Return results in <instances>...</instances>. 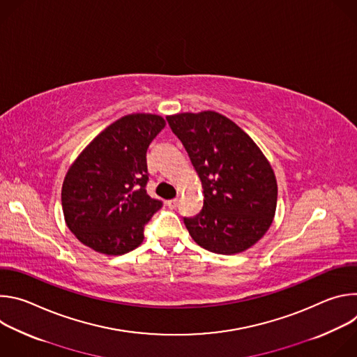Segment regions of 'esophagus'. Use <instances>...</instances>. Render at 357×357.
Here are the masks:
<instances>
[{"instance_id":"1","label":"esophagus","mask_w":357,"mask_h":357,"mask_svg":"<svg viewBox=\"0 0 357 357\" xmlns=\"http://www.w3.org/2000/svg\"><path fill=\"white\" fill-rule=\"evenodd\" d=\"M165 203H167V206H168L169 209H175V208L178 206V199H169V200H167Z\"/></svg>"}]
</instances>
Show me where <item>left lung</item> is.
<instances>
[{
    "instance_id": "obj_1",
    "label": "left lung",
    "mask_w": 357,
    "mask_h": 357,
    "mask_svg": "<svg viewBox=\"0 0 357 357\" xmlns=\"http://www.w3.org/2000/svg\"><path fill=\"white\" fill-rule=\"evenodd\" d=\"M203 188V208L183 218L192 238L216 254H236L268 230L277 181L260 148L237 124L215 112L168 116Z\"/></svg>"
}]
</instances>
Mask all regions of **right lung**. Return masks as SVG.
<instances>
[{"instance_id":"right-lung-1","label":"right lung","mask_w":357,"mask_h":357,"mask_svg":"<svg viewBox=\"0 0 357 357\" xmlns=\"http://www.w3.org/2000/svg\"><path fill=\"white\" fill-rule=\"evenodd\" d=\"M165 120L128 114L100 132L66 174L62 208L68 227L94 251L121 256L144 240L145 225L162 208L146 193V149Z\"/></svg>"}]
</instances>
